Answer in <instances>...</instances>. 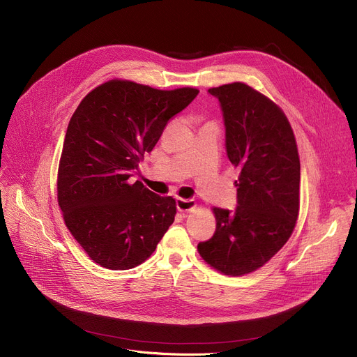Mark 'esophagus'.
Returning a JSON list of instances; mask_svg holds the SVG:
<instances>
[{
  "label": "esophagus",
  "instance_id": "obj_1",
  "mask_svg": "<svg viewBox=\"0 0 357 357\" xmlns=\"http://www.w3.org/2000/svg\"><path fill=\"white\" fill-rule=\"evenodd\" d=\"M193 208H195V202H193L192 199H182V198L176 199V209L179 212H189Z\"/></svg>",
  "mask_w": 357,
  "mask_h": 357
}]
</instances>
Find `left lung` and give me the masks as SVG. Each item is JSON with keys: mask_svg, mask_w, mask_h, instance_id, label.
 <instances>
[{"mask_svg": "<svg viewBox=\"0 0 357 357\" xmlns=\"http://www.w3.org/2000/svg\"><path fill=\"white\" fill-rule=\"evenodd\" d=\"M208 92L219 101L226 153L241 175L235 211L213 208L216 231L198 250L216 271L241 276L264 266L294 232L301 162L287 118L265 95L242 82Z\"/></svg>", "mask_w": 357, "mask_h": 357, "instance_id": "8db88e82", "label": "left lung"}]
</instances>
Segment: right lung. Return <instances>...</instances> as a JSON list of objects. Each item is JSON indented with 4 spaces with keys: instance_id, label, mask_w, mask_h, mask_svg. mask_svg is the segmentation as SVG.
<instances>
[{
    "instance_id": "add662e5",
    "label": "right lung",
    "mask_w": 357,
    "mask_h": 357,
    "mask_svg": "<svg viewBox=\"0 0 357 357\" xmlns=\"http://www.w3.org/2000/svg\"><path fill=\"white\" fill-rule=\"evenodd\" d=\"M198 92L114 79L78 105L59 160L58 204L68 231L95 264L112 271L141 265L174 223L175 199L129 178L168 121Z\"/></svg>"
}]
</instances>
